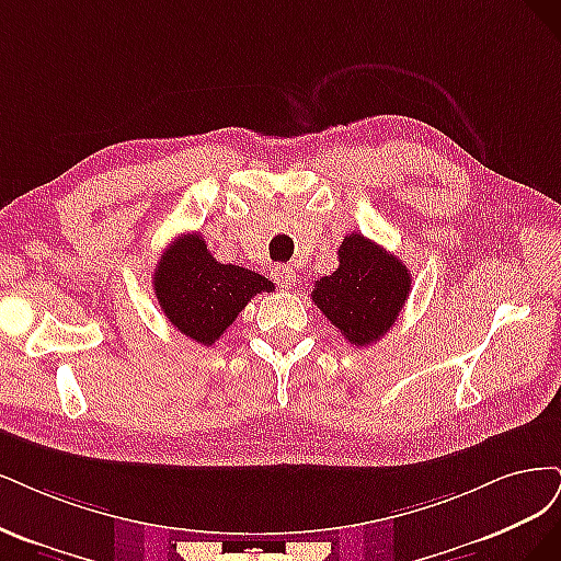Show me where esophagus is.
<instances>
[{"mask_svg":"<svg viewBox=\"0 0 561 561\" xmlns=\"http://www.w3.org/2000/svg\"><path fill=\"white\" fill-rule=\"evenodd\" d=\"M273 277L282 288H291L296 286V273L291 265H275L273 267Z\"/></svg>","mask_w":561,"mask_h":561,"instance_id":"1","label":"esophagus"}]
</instances>
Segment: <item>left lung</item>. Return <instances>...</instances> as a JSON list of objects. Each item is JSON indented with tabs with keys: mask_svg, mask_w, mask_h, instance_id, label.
I'll return each mask as SVG.
<instances>
[{
	"mask_svg": "<svg viewBox=\"0 0 561 561\" xmlns=\"http://www.w3.org/2000/svg\"><path fill=\"white\" fill-rule=\"evenodd\" d=\"M340 265L314 282L312 300L352 345L368 347L403 310L412 275L387 249L352 232L337 249Z\"/></svg>",
	"mask_w": 561,
	"mask_h": 561,
	"instance_id": "left-lung-1",
	"label": "left lung"
}]
</instances>
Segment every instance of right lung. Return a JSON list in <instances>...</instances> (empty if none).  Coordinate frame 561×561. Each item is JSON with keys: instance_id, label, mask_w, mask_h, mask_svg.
<instances>
[{"instance_id": "add662e5", "label": "right lung", "mask_w": 561, "mask_h": 561, "mask_svg": "<svg viewBox=\"0 0 561 561\" xmlns=\"http://www.w3.org/2000/svg\"><path fill=\"white\" fill-rule=\"evenodd\" d=\"M153 291L176 331L209 347L238 319L256 294L275 291V284L240 265L219 263L203 234H182L156 265Z\"/></svg>"}]
</instances>
